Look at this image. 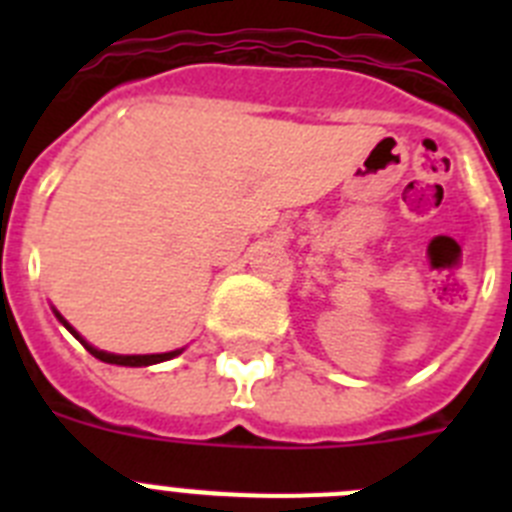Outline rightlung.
<instances>
[{"mask_svg": "<svg viewBox=\"0 0 512 512\" xmlns=\"http://www.w3.org/2000/svg\"><path fill=\"white\" fill-rule=\"evenodd\" d=\"M56 318L61 320V323L66 325V328H69L76 338H79L81 346L87 348V351L94 356V359L104 361V364H117V366H151V364H161V361H169V359H174V356L182 354V348H179V351H169V354H148V356H117V354H107V351H99V348L89 346V343L84 341V338H81L79 333H76V330L71 328V325L61 318V315H58V312H56Z\"/></svg>", "mask_w": 512, "mask_h": 512, "instance_id": "right-lung-1", "label": "right lung"}]
</instances>
